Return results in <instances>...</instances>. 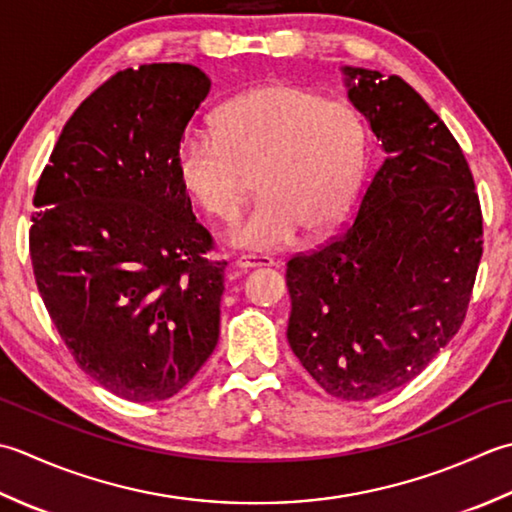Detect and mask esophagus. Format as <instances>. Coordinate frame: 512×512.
<instances>
[{"label": "esophagus", "instance_id": "esophagus-1", "mask_svg": "<svg viewBox=\"0 0 512 512\" xmlns=\"http://www.w3.org/2000/svg\"><path fill=\"white\" fill-rule=\"evenodd\" d=\"M274 265V258L269 256H256V254H243L236 258V267L241 269H254V267H271Z\"/></svg>", "mask_w": 512, "mask_h": 512}]
</instances>
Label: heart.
Wrapping results in <instances>:
<instances>
[{
  "label": "heart",
  "instance_id": "heart-1",
  "mask_svg": "<svg viewBox=\"0 0 512 512\" xmlns=\"http://www.w3.org/2000/svg\"><path fill=\"white\" fill-rule=\"evenodd\" d=\"M214 134L187 132L174 154L183 194L214 218H232L243 203V172L260 196L227 229L232 245L276 252L300 227L318 236L347 212L367 163V125L347 99H325L294 83H267L227 101Z\"/></svg>",
  "mask_w": 512,
  "mask_h": 512
}]
</instances>
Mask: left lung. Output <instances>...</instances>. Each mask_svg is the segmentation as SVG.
<instances>
[{"label": "left lung", "mask_w": 512, "mask_h": 512, "mask_svg": "<svg viewBox=\"0 0 512 512\" xmlns=\"http://www.w3.org/2000/svg\"><path fill=\"white\" fill-rule=\"evenodd\" d=\"M342 75L387 159L347 232L287 263V340L329 395L364 402L413 380L462 327L482 210L462 148L409 83Z\"/></svg>", "instance_id": "8db88e82"}]
</instances>
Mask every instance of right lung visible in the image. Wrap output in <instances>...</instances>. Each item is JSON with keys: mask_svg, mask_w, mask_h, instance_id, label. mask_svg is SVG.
<instances>
[{"mask_svg": "<svg viewBox=\"0 0 512 512\" xmlns=\"http://www.w3.org/2000/svg\"><path fill=\"white\" fill-rule=\"evenodd\" d=\"M212 81L190 64L121 70L81 103L37 183L30 258L72 358L130 402L179 393L212 356L225 260L174 172Z\"/></svg>", "mask_w": 512, "mask_h": 512, "instance_id": "1", "label": "right lung"}]
</instances>
